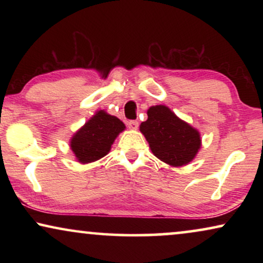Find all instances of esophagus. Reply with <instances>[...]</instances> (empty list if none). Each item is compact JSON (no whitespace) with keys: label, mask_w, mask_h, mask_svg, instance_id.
I'll list each match as a JSON object with an SVG mask.
<instances>
[{"label":"esophagus","mask_w":263,"mask_h":263,"mask_svg":"<svg viewBox=\"0 0 263 263\" xmlns=\"http://www.w3.org/2000/svg\"><path fill=\"white\" fill-rule=\"evenodd\" d=\"M128 127L130 128V129H133V130H135V129H138L139 128V122L138 121H129L128 122Z\"/></svg>","instance_id":"obj_1"}]
</instances>
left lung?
<instances>
[{
    "instance_id": "left-lung-1",
    "label": "left lung",
    "mask_w": 263,
    "mask_h": 263,
    "mask_svg": "<svg viewBox=\"0 0 263 263\" xmlns=\"http://www.w3.org/2000/svg\"><path fill=\"white\" fill-rule=\"evenodd\" d=\"M147 115L148 118L140 125V130L154 156L172 166L190 163L201 146L199 132L165 105L149 107Z\"/></svg>"
}]
</instances>
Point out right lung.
I'll return each mask as SVG.
<instances>
[{
  "mask_svg": "<svg viewBox=\"0 0 263 263\" xmlns=\"http://www.w3.org/2000/svg\"><path fill=\"white\" fill-rule=\"evenodd\" d=\"M124 128L117 117L100 110L73 136L71 151L82 164L98 160L109 153L115 139Z\"/></svg>",
  "mask_w": 263,
  "mask_h": 263,
  "instance_id": "1",
  "label": "right lung"
}]
</instances>
